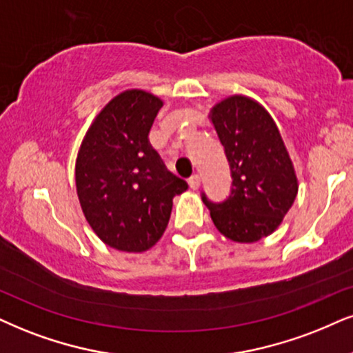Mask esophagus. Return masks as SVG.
Wrapping results in <instances>:
<instances>
[{
	"label": "esophagus",
	"instance_id": "1",
	"mask_svg": "<svg viewBox=\"0 0 353 353\" xmlns=\"http://www.w3.org/2000/svg\"><path fill=\"white\" fill-rule=\"evenodd\" d=\"M189 185H190V189H194V190L199 189V187H200V176H199V174H194V176L190 177Z\"/></svg>",
	"mask_w": 353,
	"mask_h": 353
}]
</instances>
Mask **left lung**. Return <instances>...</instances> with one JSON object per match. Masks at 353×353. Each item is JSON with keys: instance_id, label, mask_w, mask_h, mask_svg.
I'll list each match as a JSON object with an SVG mask.
<instances>
[{"instance_id": "obj_1", "label": "left lung", "mask_w": 353, "mask_h": 353, "mask_svg": "<svg viewBox=\"0 0 353 353\" xmlns=\"http://www.w3.org/2000/svg\"><path fill=\"white\" fill-rule=\"evenodd\" d=\"M230 161L233 189L223 203L203 202L213 225L234 243H256L282 225L298 194L295 166L275 120L244 94L225 97L210 109Z\"/></svg>"}]
</instances>
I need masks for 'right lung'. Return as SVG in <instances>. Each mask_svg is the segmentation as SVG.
<instances>
[{"instance_id":"right-lung-1","label":"right lung","mask_w":353,"mask_h":353,"mask_svg":"<svg viewBox=\"0 0 353 353\" xmlns=\"http://www.w3.org/2000/svg\"><path fill=\"white\" fill-rule=\"evenodd\" d=\"M163 101L125 89L89 125L74 164L83 215L97 238L122 252H145L168 228L185 181L166 171L148 133Z\"/></svg>"}]
</instances>
